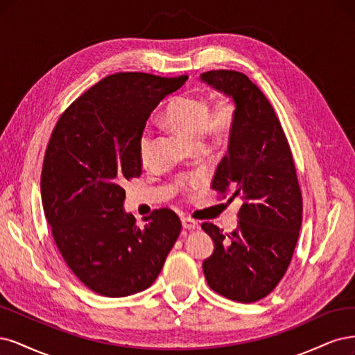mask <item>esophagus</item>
Wrapping results in <instances>:
<instances>
[{
	"label": "esophagus",
	"instance_id": "obj_1",
	"mask_svg": "<svg viewBox=\"0 0 355 355\" xmlns=\"http://www.w3.org/2000/svg\"><path fill=\"white\" fill-rule=\"evenodd\" d=\"M181 223H182V227L187 228V230H194V228L199 227V223L196 220L190 218V216H182Z\"/></svg>",
	"mask_w": 355,
	"mask_h": 355
}]
</instances>
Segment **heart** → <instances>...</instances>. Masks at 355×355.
I'll list each match as a JSON object with an SVG mask.
<instances>
[{"mask_svg": "<svg viewBox=\"0 0 355 355\" xmlns=\"http://www.w3.org/2000/svg\"><path fill=\"white\" fill-rule=\"evenodd\" d=\"M237 116L236 101L230 96H223L211 103L207 96L186 94L174 100L166 107L164 121L168 127L182 135L196 147H202L205 135H224L233 128ZM153 132L144 128L139 139L140 161L146 165L152 156ZM177 189L182 193H191L203 186L202 177L182 175L175 180Z\"/></svg>", "mask_w": 355, "mask_h": 355, "instance_id": "1", "label": "heart"}]
</instances>
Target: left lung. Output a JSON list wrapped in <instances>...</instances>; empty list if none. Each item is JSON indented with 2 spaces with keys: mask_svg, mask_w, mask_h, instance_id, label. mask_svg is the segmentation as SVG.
I'll return each instance as SVG.
<instances>
[{
  "mask_svg": "<svg viewBox=\"0 0 355 355\" xmlns=\"http://www.w3.org/2000/svg\"><path fill=\"white\" fill-rule=\"evenodd\" d=\"M202 81L233 97L237 116L228 152L212 189L240 198L239 227L224 233L212 223L202 228L214 240L203 261L209 288L237 302H255L272 292L288 270L302 224V193L291 146L264 93L237 71H209Z\"/></svg>",
  "mask_w": 355,
  "mask_h": 355,
  "instance_id": "1",
  "label": "left lung"
}]
</instances>
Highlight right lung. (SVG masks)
I'll return each mask as SVG.
<instances>
[{
  "label": "right lung",
  "instance_id": "right-lung-1",
  "mask_svg": "<svg viewBox=\"0 0 355 355\" xmlns=\"http://www.w3.org/2000/svg\"><path fill=\"white\" fill-rule=\"evenodd\" d=\"M187 78L109 75L78 97L51 132L41 173L45 218L67 267L101 296L152 286L180 236L181 221L169 208L137 225L122 209V186L141 175L139 139L147 118Z\"/></svg>",
  "mask_w": 355,
  "mask_h": 355
}]
</instances>
